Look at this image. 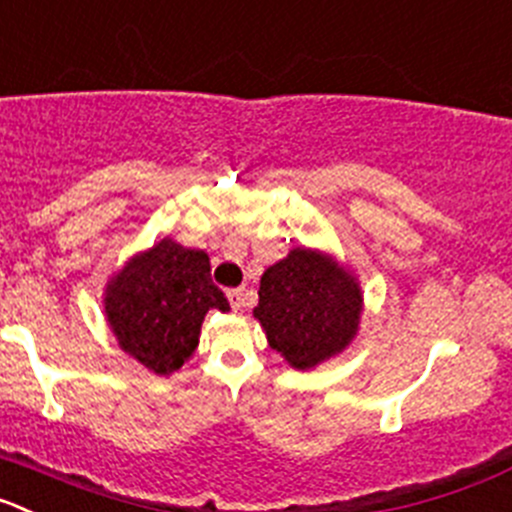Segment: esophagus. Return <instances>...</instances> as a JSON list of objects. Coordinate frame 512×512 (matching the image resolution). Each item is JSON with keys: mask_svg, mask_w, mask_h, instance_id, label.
I'll return each instance as SVG.
<instances>
[{"mask_svg": "<svg viewBox=\"0 0 512 512\" xmlns=\"http://www.w3.org/2000/svg\"><path fill=\"white\" fill-rule=\"evenodd\" d=\"M247 290L245 288H234V290H227V298H229V305H232L234 310H240L247 305Z\"/></svg>", "mask_w": 512, "mask_h": 512, "instance_id": "esophagus-1", "label": "esophagus"}]
</instances>
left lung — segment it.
Segmentation results:
<instances>
[{
    "label": "left lung",
    "instance_id": "left-lung-1",
    "mask_svg": "<svg viewBox=\"0 0 512 512\" xmlns=\"http://www.w3.org/2000/svg\"><path fill=\"white\" fill-rule=\"evenodd\" d=\"M255 318L295 369H313L351 343L361 315L356 280L331 257L293 250L267 267Z\"/></svg>",
    "mask_w": 512,
    "mask_h": 512
}]
</instances>
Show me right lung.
<instances>
[{
	"label": "right lung",
	"instance_id": "1",
	"mask_svg": "<svg viewBox=\"0 0 512 512\" xmlns=\"http://www.w3.org/2000/svg\"><path fill=\"white\" fill-rule=\"evenodd\" d=\"M209 308L229 310L207 252L161 240L133 257L105 293L118 346L159 376L174 374L199 343Z\"/></svg>",
	"mask_w": 512,
	"mask_h": 512
}]
</instances>
